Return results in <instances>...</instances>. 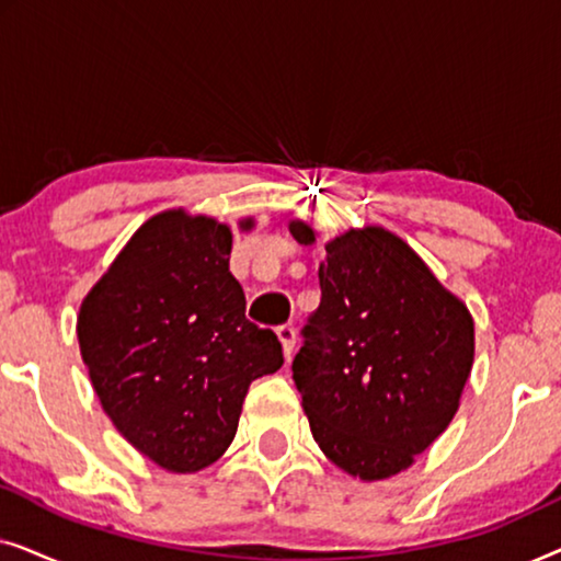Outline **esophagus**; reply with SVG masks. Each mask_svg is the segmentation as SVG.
Returning a JSON list of instances; mask_svg holds the SVG:
<instances>
[{
    "label": "esophagus",
    "mask_w": 561,
    "mask_h": 561,
    "mask_svg": "<svg viewBox=\"0 0 561 561\" xmlns=\"http://www.w3.org/2000/svg\"><path fill=\"white\" fill-rule=\"evenodd\" d=\"M275 334H278L283 355H286V359H288L290 352H294V347H296V329H294V324L278 327V329H275Z\"/></svg>",
    "instance_id": "obj_1"
}]
</instances>
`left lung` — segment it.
I'll list each match as a JSON object with an SVG mask.
<instances>
[{
	"mask_svg": "<svg viewBox=\"0 0 561 561\" xmlns=\"http://www.w3.org/2000/svg\"><path fill=\"white\" fill-rule=\"evenodd\" d=\"M296 242L317 232L288 225ZM319 265L321 304L294 380L319 449L352 478L409 470L455 419L474 359V321L401 237L347 229Z\"/></svg>",
	"mask_w": 561,
	"mask_h": 561,
	"instance_id": "8db88e82",
	"label": "left lung"
}]
</instances>
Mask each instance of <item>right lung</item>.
<instances>
[{
    "label": "right lung",
    "instance_id": "add662e5",
    "mask_svg": "<svg viewBox=\"0 0 561 561\" xmlns=\"http://www.w3.org/2000/svg\"><path fill=\"white\" fill-rule=\"evenodd\" d=\"M244 229L252 221H242ZM232 229L168 209L150 217L81 301L76 334L99 403L168 472L225 455L250 382L283 365L278 336L244 319Z\"/></svg>",
    "mask_w": 561,
    "mask_h": 561
}]
</instances>
